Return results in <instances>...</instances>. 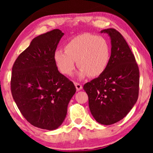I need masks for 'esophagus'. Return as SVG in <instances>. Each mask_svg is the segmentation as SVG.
Masks as SVG:
<instances>
[{
	"label": "esophagus",
	"mask_w": 153,
	"mask_h": 153,
	"mask_svg": "<svg viewBox=\"0 0 153 153\" xmlns=\"http://www.w3.org/2000/svg\"><path fill=\"white\" fill-rule=\"evenodd\" d=\"M74 85L76 86V88L77 91H80V90L82 89V85L79 83L78 82H74Z\"/></svg>",
	"instance_id": "34e87169"
}]
</instances>
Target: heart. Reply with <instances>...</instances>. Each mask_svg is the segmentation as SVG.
<instances>
[{"label":"heart","mask_w":153,"mask_h":153,"mask_svg":"<svg viewBox=\"0 0 153 153\" xmlns=\"http://www.w3.org/2000/svg\"><path fill=\"white\" fill-rule=\"evenodd\" d=\"M110 58L111 47L106 39L89 33L70 39L65 50H56L53 54L58 70L68 76L72 74L76 60L81 79L88 75L93 77L101 75L107 68Z\"/></svg>","instance_id":"1"}]
</instances>
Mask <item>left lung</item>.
<instances>
[{
	"instance_id": "left-lung-1",
	"label": "left lung",
	"mask_w": 153,
	"mask_h": 153,
	"mask_svg": "<svg viewBox=\"0 0 153 153\" xmlns=\"http://www.w3.org/2000/svg\"><path fill=\"white\" fill-rule=\"evenodd\" d=\"M108 33L111 42L110 61L97 78L85 83L90 111L100 124H114L127 116L139 97V70L124 37L114 28Z\"/></svg>"
}]
</instances>
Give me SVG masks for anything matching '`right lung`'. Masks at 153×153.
<instances>
[{
	"label": "right lung",
	"mask_w": 153,
	"mask_h": 153,
	"mask_svg": "<svg viewBox=\"0 0 153 153\" xmlns=\"http://www.w3.org/2000/svg\"><path fill=\"white\" fill-rule=\"evenodd\" d=\"M63 33L54 29L35 37L12 67V97L23 116L33 126L53 130L63 122L76 93L72 81L60 74L53 54Z\"/></svg>",
	"instance_id": "right-lung-1"
}]
</instances>
